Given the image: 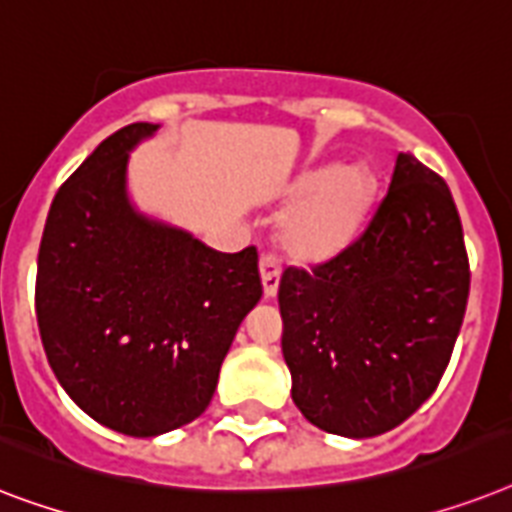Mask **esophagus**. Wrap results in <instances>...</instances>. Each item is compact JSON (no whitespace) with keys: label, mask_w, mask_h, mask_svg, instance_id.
<instances>
[{"label":"esophagus","mask_w":512,"mask_h":512,"mask_svg":"<svg viewBox=\"0 0 512 512\" xmlns=\"http://www.w3.org/2000/svg\"><path fill=\"white\" fill-rule=\"evenodd\" d=\"M261 282H264V296H277V288H280V275H282V261L277 259L275 253H264L259 261Z\"/></svg>","instance_id":"34e87169"}]
</instances>
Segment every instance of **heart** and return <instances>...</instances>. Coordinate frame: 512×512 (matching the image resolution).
Returning a JSON list of instances; mask_svg holds the SVG:
<instances>
[{"label": "heart", "instance_id": "obj_1", "mask_svg": "<svg viewBox=\"0 0 512 512\" xmlns=\"http://www.w3.org/2000/svg\"><path fill=\"white\" fill-rule=\"evenodd\" d=\"M296 206L282 222V243L293 256L317 261L349 243L370 203V179L359 169H317L288 190Z\"/></svg>", "mask_w": 512, "mask_h": 512}]
</instances>
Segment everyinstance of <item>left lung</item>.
I'll use <instances>...</instances> for the list:
<instances>
[{
  "label": "left lung",
  "instance_id": "1",
  "mask_svg": "<svg viewBox=\"0 0 512 512\" xmlns=\"http://www.w3.org/2000/svg\"><path fill=\"white\" fill-rule=\"evenodd\" d=\"M468 290L447 182L399 153L365 230L330 259L282 272V357L298 410L354 439L404 423L447 370Z\"/></svg>",
  "mask_w": 512,
  "mask_h": 512
}]
</instances>
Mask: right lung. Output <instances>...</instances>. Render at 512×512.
<instances>
[{
  "label": "right lung",
  "instance_id": "1",
  "mask_svg": "<svg viewBox=\"0 0 512 512\" xmlns=\"http://www.w3.org/2000/svg\"><path fill=\"white\" fill-rule=\"evenodd\" d=\"M129 124L57 190L36 267V322L73 402L126 436H158L203 415L243 317L259 304V253H216L137 216Z\"/></svg>",
  "mask_w": 512,
  "mask_h": 512
}]
</instances>
